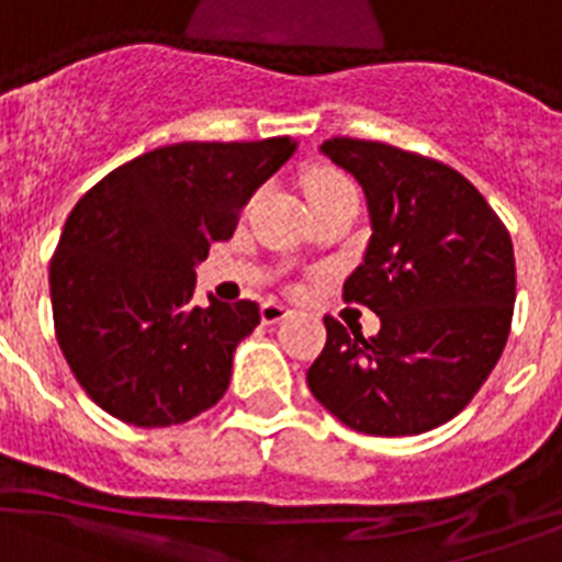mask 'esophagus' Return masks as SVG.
I'll return each mask as SVG.
<instances>
[{"label":"esophagus","mask_w":562,"mask_h":562,"mask_svg":"<svg viewBox=\"0 0 562 562\" xmlns=\"http://www.w3.org/2000/svg\"><path fill=\"white\" fill-rule=\"evenodd\" d=\"M291 314L289 305L277 303V300H268V303H262V323L273 325L280 323V319H285Z\"/></svg>","instance_id":"1"}]
</instances>
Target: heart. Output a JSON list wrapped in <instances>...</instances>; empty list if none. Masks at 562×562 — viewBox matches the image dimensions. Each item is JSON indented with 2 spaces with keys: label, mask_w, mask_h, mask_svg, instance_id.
<instances>
[{
  "label": "heart",
  "mask_w": 562,
  "mask_h": 562,
  "mask_svg": "<svg viewBox=\"0 0 562 562\" xmlns=\"http://www.w3.org/2000/svg\"><path fill=\"white\" fill-rule=\"evenodd\" d=\"M303 188L311 205H317V202L328 200V196H334V193L346 191V188H353V186L346 173L334 171V168H311V171L303 177Z\"/></svg>",
  "instance_id": "heart-1"
}]
</instances>
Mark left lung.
Returning a JSON list of instances; mask_svg holds the SVG:
<instances>
[{
    "instance_id": "8db88e82",
    "label": "left lung",
    "mask_w": 562,
    "mask_h": 562,
    "mask_svg": "<svg viewBox=\"0 0 562 562\" xmlns=\"http://www.w3.org/2000/svg\"><path fill=\"white\" fill-rule=\"evenodd\" d=\"M319 150L369 200L374 234L342 300L374 311L380 334L328 314L308 389L353 431H431L463 412L506 348L517 291L508 228L446 162L351 136Z\"/></svg>"
}]
</instances>
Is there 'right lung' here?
<instances>
[{"instance_id": "1", "label": "right lung", "mask_w": 562, "mask_h": 562, "mask_svg": "<svg viewBox=\"0 0 562 562\" xmlns=\"http://www.w3.org/2000/svg\"><path fill=\"white\" fill-rule=\"evenodd\" d=\"M294 148L289 136L165 145L74 205L50 259V305L56 342L102 412L162 428L220 403L259 305H193V266L234 237L245 202Z\"/></svg>"}]
</instances>
